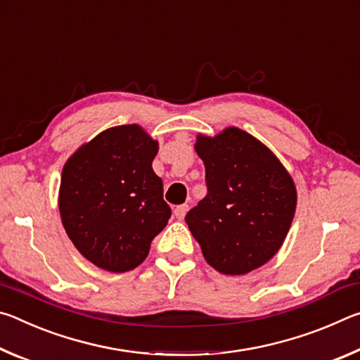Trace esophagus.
<instances>
[{"label": "esophagus", "instance_id": "obj_1", "mask_svg": "<svg viewBox=\"0 0 360 360\" xmlns=\"http://www.w3.org/2000/svg\"><path fill=\"white\" fill-rule=\"evenodd\" d=\"M188 211V205H178L174 208V216L178 217V219H184V216H186V212Z\"/></svg>", "mask_w": 360, "mask_h": 360}]
</instances>
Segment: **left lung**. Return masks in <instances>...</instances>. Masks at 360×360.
Masks as SVG:
<instances>
[{"instance_id": "left-lung-1", "label": "left lung", "mask_w": 360, "mask_h": 360, "mask_svg": "<svg viewBox=\"0 0 360 360\" xmlns=\"http://www.w3.org/2000/svg\"><path fill=\"white\" fill-rule=\"evenodd\" d=\"M208 193L186 214L208 264L246 275L281 248L295 214L294 181L273 152L240 129L197 138Z\"/></svg>"}]
</instances>
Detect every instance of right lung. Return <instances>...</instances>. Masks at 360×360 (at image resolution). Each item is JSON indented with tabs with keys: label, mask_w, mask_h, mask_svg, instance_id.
Here are the masks:
<instances>
[{
	"label": "right lung",
	"mask_w": 360,
	"mask_h": 360,
	"mask_svg": "<svg viewBox=\"0 0 360 360\" xmlns=\"http://www.w3.org/2000/svg\"><path fill=\"white\" fill-rule=\"evenodd\" d=\"M158 144L138 125L105 130L66 162L60 216L85 259L112 273L136 268L172 210L152 169Z\"/></svg>",
	"instance_id": "obj_1"
}]
</instances>
